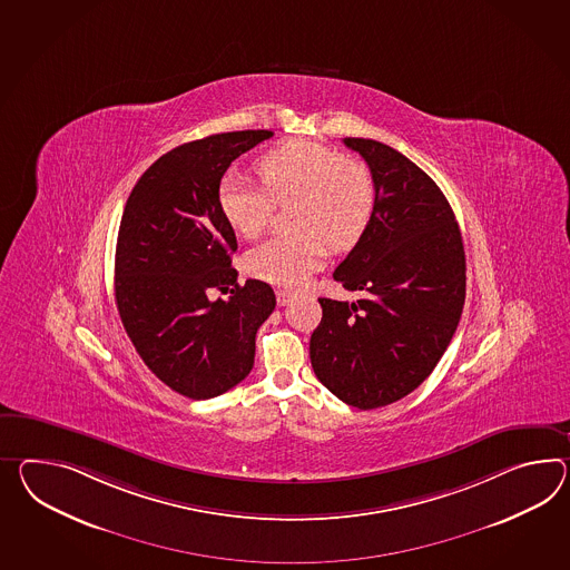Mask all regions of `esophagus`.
I'll list each match as a JSON object with an SVG mask.
<instances>
[{"mask_svg": "<svg viewBox=\"0 0 570 570\" xmlns=\"http://www.w3.org/2000/svg\"><path fill=\"white\" fill-rule=\"evenodd\" d=\"M276 298H278L279 306H286L294 301V294L288 291H276Z\"/></svg>", "mask_w": 570, "mask_h": 570, "instance_id": "34e87169", "label": "esophagus"}]
</instances>
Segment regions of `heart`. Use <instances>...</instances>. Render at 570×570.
Listing matches in <instances>:
<instances>
[{
  "instance_id": "obj_1",
  "label": "heart",
  "mask_w": 570,
  "mask_h": 570,
  "mask_svg": "<svg viewBox=\"0 0 570 570\" xmlns=\"http://www.w3.org/2000/svg\"><path fill=\"white\" fill-rule=\"evenodd\" d=\"M262 187L224 179L218 208L243 238L262 235L276 204H291L286 235L250 249L245 269L278 286H301L317 272L327 247L352 249L366 233L375 212V181L361 160L342 156L308 139L284 141L257 160Z\"/></svg>"
}]
</instances>
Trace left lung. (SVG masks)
<instances>
[{"instance_id":"1","label":"left lung","mask_w":570,"mask_h":570,"mask_svg":"<svg viewBox=\"0 0 570 570\" xmlns=\"http://www.w3.org/2000/svg\"><path fill=\"white\" fill-rule=\"evenodd\" d=\"M375 181L366 233L335 267L358 301L320 298L311 364L347 405L397 402L431 375L465 303V250L443 191L410 158L375 139L344 138Z\"/></svg>"}]
</instances>
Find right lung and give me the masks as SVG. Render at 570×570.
<instances>
[{
  "mask_svg": "<svg viewBox=\"0 0 570 570\" xmlns=\"http://www.w3.org/2000/svg\"><path fill=\"white\" fill-rule=\"evenodd\" d=\"M272 136L245 129L177 146L127 197L115 250L119 317L146 366L189 400L223 395L249 375L255 334L276 306L262 279L238 286L235 230L218 208L226 168ZM212 289L232 296L212 302Z\"/></svg>",
  "mask_w": 570,
  "mask_h": 570,
  "instance_id": "obj_1",
  "label": "right lung"
}]
</instances>
